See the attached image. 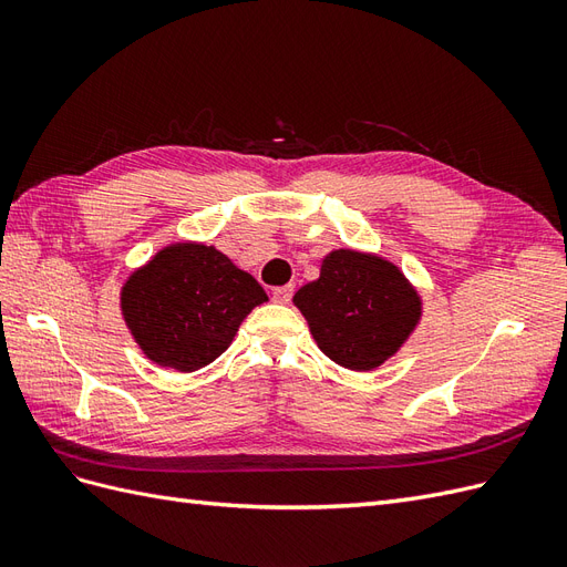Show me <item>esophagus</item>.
Segmentation results:
<instances>
[{
    "mask_svg": "<svg viewBox=\"0 0 567 567\" xmlns=\"http://www.w3.org/2000/svg\"><path fill=\"white\" fill-rule=\"evenodd\" d=\"M290 298H293V286H290V284L274 288V300H277V302L286 305V302H290Z\"/></svg>",
    "mask_w": 567,
    "mask_h": 567,
    "instance_id": "esophagus-1",
    "label": "esophagus"
}]
</instances>
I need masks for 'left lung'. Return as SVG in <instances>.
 Returning a JSON list of instances; mask_svg holds the SVG:
<instances>
[{
    "label": "left lung",
    "instance_id": "1",
    "mask_svg": "<svg viewBox=\"0 0 567 567\" xmlns=\"http://www.w3.org/2000/svg\"><path fill=\"white\" fill-rule=\"evenodd\" d=\"M293 305L319 350L342 369L373 371L398 354L423 317V298L385 257L338 248L321 260L319 279Z\"/></svg>",
    "mask_w": 567,
    "mask_h": 567
}]
</instances>
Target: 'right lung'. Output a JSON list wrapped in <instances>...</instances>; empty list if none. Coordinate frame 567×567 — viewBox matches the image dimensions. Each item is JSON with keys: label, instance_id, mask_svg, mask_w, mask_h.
Masks as SVG:
<instances>
[{"label": "right lung", "instance_id": "1", "mask_svg": "<svg viewBox=\"0 0 567 567\" xmlns=\"http://www.w3.org/2000/svg\"><path fill=\"white\" fill-rule=\"evenodd\" d=\"M267 300L248 271L200 241L161 248L120 288V312L136 346L153 364L182 373L215 362Z\"/></svg>", "mask_w": 567, "mask_h": 567}]
</instances>
